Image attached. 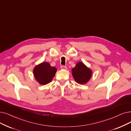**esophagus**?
I'll list each match as a JSON object with an SVG mask.
<instances>
[{
    "label": "esophagus",
    "instance_id": "1",
    "mask_svg": "<svg viewBox=\"0 0 131 131\" xmlns=\"http://www.w3.org/2000/svg\"><path fill=\"white\" fill-rule=\"evenodd\" d=\"M61 69H63V70H67V67L66 66H61Z\"/></svg>",
    "mask_w": 131,
    "mask_h": 131
}]
</instances>
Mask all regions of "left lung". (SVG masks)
I'll return each mask as SVG.
<instances>
[{
	"instance_id": "obj_1",
	"label": "left lung",
	"mask_w": 131,
	"mask_h": 131,
	"mask_svg": "<svg viewBox=\"0 0 131 131\" xmlns=\"http://www.w3.org/2000/svg\"><path fill=\"white\" fill-rule=\"evenodd\" d=\"M72 74L76 82L83 84L90 79L92 71L83 63L78 62L75 67L72 69Z\"/></svg>"
}]
</instances>
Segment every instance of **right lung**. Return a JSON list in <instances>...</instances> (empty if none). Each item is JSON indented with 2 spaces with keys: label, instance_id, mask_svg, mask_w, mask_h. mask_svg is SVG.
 <instances>
[{
  "label": "right lung",
  "instance_id": "obj_1",
  "mask_svg": "<svg viewBox=\"0 0 131 131\" xmlns=\"http://www.w3.org/2000/svg\"><path fill=\"white\" fill-rule=\"evenodd\" d=\"M56 68L51 67L47 62H43L36 66L33 70L35 78L40 84H46L51 81L56 72Z\"/></svg>",
  "mask_w": 131,
  "mask_h": 131
}]
</instances>
